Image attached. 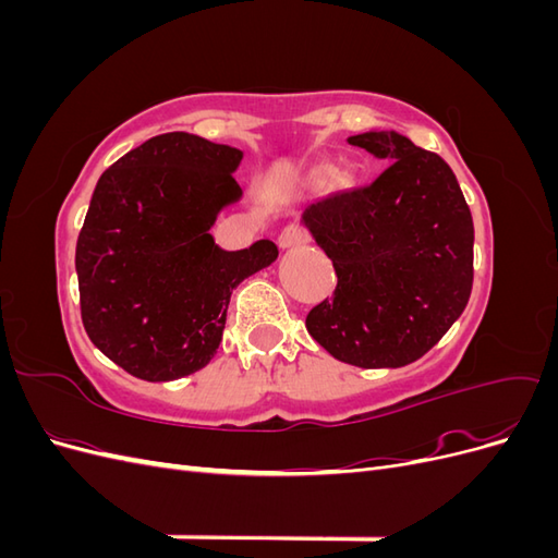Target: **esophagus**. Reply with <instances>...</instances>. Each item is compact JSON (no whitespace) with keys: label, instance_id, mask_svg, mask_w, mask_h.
<instances>
[{"label":"esophagus","instance_id":"1","mask_svg":"<svg viewBox=\"0 0 558 558\" xmlns=\"http://www.w3.org/2000/svg\"><path fill=\"white\" fill-rule=\"evenodd\" d=\"M302 242H305V232H302V228H298V226L283 228L281 234H279V240H277L279 248H293V246H298Z\"/></svg>","mask_w":558,"mask_h":558}]
</instances>
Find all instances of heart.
<instances>
[{"label": "heart", "instance_id": "b5f03b06", "mask_svg": "<svg viewBox=\"0 0 558 558\" xmlns=\"http://www.w3.org/2000/svg\"><path fill=\"white\" fill-rule=\"evenodd\" d=\"M324 177H326V179H328V177H332V170H326V174H324Z\"/></svg>", "mask_w": 558, "mask_h": 558}]
</instances>
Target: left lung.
Here are the masks:
<instances>
[{
    "label": "left lung",
    "instance_id": "1",
    "mask_svg": "<svg viewBox=\"0 0 558 558\" xmlns=\"http://www.w3.org/2000/svg\"><path fill=\"white\" fill-rule=\"evenodd\" d=\"M386 170L365 189L335 193L300 223L337 272L332 298L307 314V332L332 359L402 367L451 328L472 291L475 228L451 167L396 130L347 140Z\"/></svg>",
    "mask_w": 558,
    "mask_h": 558
}]
</instances>
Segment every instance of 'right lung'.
I'll return each instance as SVG.
<instances>
[{
  "instance_id": "add662e5",
  "label": "right lung",
  "mask_w": 558,
  "mask_h": 558,
  "mask_svg": "<svg viewBox=\"0 0 558 558\" xmlns=\"http://www.w3.org/2000/svg\"><path fill=\"white\" fill-rule=\"evenodd\" d=\"M244 154L189 132L132 148L99 177L76 242L81 318L109 361L144 381L205 367L232 291L269 267L277 244L226 251L209 232L238 205Z\"/></svg>"
}]
</instances>
